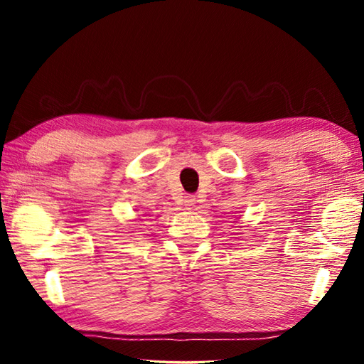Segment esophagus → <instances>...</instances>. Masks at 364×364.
Here are the masks:
<instances>
[{"label": "esophagus", "instance_id": "esophagus-1", "mask_svg": "<svg viewBox=\"0 0 364 364\" xmlns=\"http://www.w3.org/2000/svg\"><path fill=\"white\" fill-rule=\"evenodd\" d=\"M194 196H184V205H194Z\"/></svg>", "mask_w": 364, "mask_h": 364}]
</instances>
